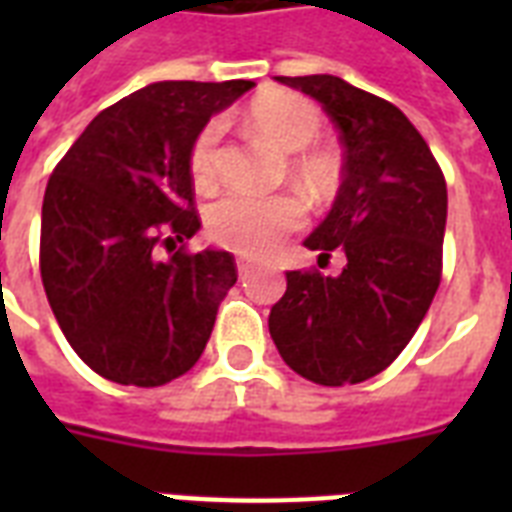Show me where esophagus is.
<instances>
[{"instance_id":"1","label":"esophagus","mask_w":512,"mask_h":512,"mask_svg":"<svg viewBox=\"0 0 512 512\" xmlns=\"http://www.w3.org/2000/svg\"><path fill=\"white\" fill-rule=\"evenodd\" d=\"M236 268H239V276H247L249 268H252V260H249V257H239V260H236Z\"/></svg>"}]
</instances>
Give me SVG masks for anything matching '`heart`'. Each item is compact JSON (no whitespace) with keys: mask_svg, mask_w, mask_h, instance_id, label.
Here are the masks:
<instances>
[{"mask_svg":"<svg viewBox=\"0 0 512 512\" xmlns=\"http://www.w3.org/2000/svg\"><path fill=\"white\" fill-rule=\"evenodd\" d=\"M247 119L257 135L268 138L281 151H300L311 146L321 132V111L311 100L295 92H265L252 100ZM220 135L223 127L209 122L193 140L191 172L199 185L215 183ZM292 170L313 191L327 188L335 177V164L324 151H300L292 162ZM303 215V204L289 193H276V196L228 193L212 204L207 228L217 244L233 252L268 255L289 231L303 225Z\"/></svg>","mask_w":512,"mask_h":512,"instance_id":"b5f03b06","label":"heart"}]
</instances>
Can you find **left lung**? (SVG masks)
Returning a JSON list of instances; mask_svg holds the SVG:
<instances>
[{
	"mask_svg": "<svg viewBox=\"0 0 512 512\" xmlns=\"http://www.w3.org/2000/svg\"><path fill=\"white\" fill-rule=\"evenodd\" d=\"M319 100L340 130L342 183L305 247L345 252L340 276L289 271L268 329L281 358L319 385H356L412 340L441 284L446 180L393 103L340 76H276Z\"/></svg>",
	"mask_w": 512,
	"mask_h": 512,
	"instance_id": "left-lung-1",
	"label": "left lung"
}]
</instances>
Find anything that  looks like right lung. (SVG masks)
Segmentation results:
<instances>
[{
	"label": "right lung",
	"instance_id": "right-lung-1",
	"mask_svg": "<svg viewBox=\"0 0 512 512\" xmlns=\"http://www.w3.org/2000/svg\"><path fill=\"white\" fill-rule=\"evenodd\" d=\"M252 87L148 84L100 111L52 170L42 284L68 345L100 377L156 388L207 348L236 263L225 249L177 247L201 228L191 148L209 116Z\"/></svg>",
	"mask_w": 512,
	"mask_h": 512
}]
</instances>
